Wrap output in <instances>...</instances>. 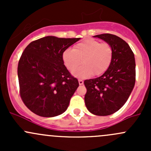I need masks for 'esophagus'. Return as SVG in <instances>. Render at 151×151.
Segmentation results:
<instances>
[{
	"mask_svg": "<svg viewBox=\"0 0 151 151\" xmlns=\"http://www.w3.org/2000/svg\"><path fill=\"white\" fill-rule=\"evenodd\" d=\"M78 82H79V84H80V85H82L83 84V80H81V79H79Z\"/></svg>",
	"mask_w": 151,
	"mask_h": 151,
	"instance_id": "esophagus-1",
	"label": "esophagus"
}]
</instances>
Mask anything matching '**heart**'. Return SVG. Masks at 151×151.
<instances>
[{
	"label": "heart",
	"instance_id": "1",
	"mask_svg": "<svg viewBox=\"0 0 151 151\" xmlns=\"http://www.w3.org/2000/svg\"><path fill=\"white\" fill-rule=\"evenodd\" d=\"M113 50L109 44L94 39H86L74 46L73 50L67 49L63 53V60L69 71L75 70L81 63H84L73 72L79 77H86L91 74L98 76L104 74L110 66Z\"/></svg>",
	"mask_w": 151,
	"mask_h": 151
}]
</instances>
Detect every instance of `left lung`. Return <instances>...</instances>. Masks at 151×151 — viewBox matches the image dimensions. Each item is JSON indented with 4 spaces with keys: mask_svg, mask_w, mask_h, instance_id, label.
Instances as JSON below:
<instances>
[{
    "mask_svg": "<svg viewBox=\"0 0 151 151\" xmlns=\"http://www.w3.org/2000/svg\"><path fill=\"white\" fill-rule=\"evenodd\" d=\"M111 45L113 57L110 66L99 77L85 80V103L93 115H112L129 99L136 80L134 55L123 39L110 33L96 35Z\"/></svg>",
    "mask_w": 151,
    "mask_h": 151,
    "instance_id": "8db88e82",
    "label": "left lung"
}]
</instances>
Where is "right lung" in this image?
<instances>
[{"mask_svg":"<svg viewBox=\"0 0 151 151\" xmlns=\"http://www.w3.org/2000/svg\"><path fill=\"white\" fill-rule=\"evenodd\" d=\"M80 38L46 36L30 42L17 67L19 95L31 112L42 117L64 112L79 86L63 60V53Z\"/></svg>","mask_w":151,"mask_h":151,"instance_id":"add662e5","label":"right lung"}]
</instances>
